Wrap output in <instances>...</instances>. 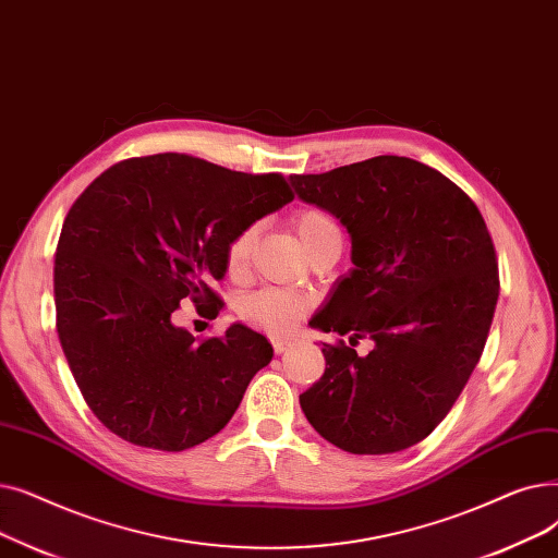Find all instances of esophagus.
<instances>
[{
    "mask_svg": "<svg viewBox=\"0 0 558 558\" xmlns=\"http://www.w3.org/2000/svg\"><path fill=\"white\" fill-rule=\"evenodd\" d=\"M290 344H293V342H290L288 338H272V348H275L277 354H283L290 348Z\"/></svg>",
    "mask_w": 558,
    "mask_h": 558,
    "instance_id": "esophagus-1",
    "label": "esophagus"
}]
</instances>
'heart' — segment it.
<instances>
[{
  "label": "heart",
  "instance_id": "obj_1",
  "mask_svg": "<svg viewBox=\"0 0 558 558\" xmlns=\"http://www.w3.org/2000/svg\"><path fill=\"white\" fill-rule=\"evenodd\" d=\"M295 229L300 233V241L304 250L329 233H340L336 220L323 208H302L295 216ZM256 241V225H247L238 231L225 252V263L229 275H241L252 256V247ZM311 300L295 290L286 288H260L256 293L247 295L238 304V315L241 320L254 329L268 331V333H288L293 331L302 317L308 313Z\"/></svg>",
  "mask_w": 558,
  "mask_h": 558
}]
</instances>
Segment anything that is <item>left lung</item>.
Listing matches in <instances>:
<instances>
[{
  "mask_svg": "<svg viewBox=\"0 0 558 558\" xmlns=\"http://www.w3.org/2000/svg\"><path fill=\"white\" fill-rule=\"evenodd\" d=\"M290 181L352 235L354 270L308 325L375 340L367 356L325 342L302 411L344 452H402L438 427L482 359L499 298L488 227L454 181L407 156Z\"/></svg>",
  "mask_w": 558,
  "mask_h": 558,
  "instance_id": "1",
  "label": "left lung"
}]
</instances>
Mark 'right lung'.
Wrapping results in <instances>:
<instances>
[{
    "label": "right lung",
    "mask_w": 558,
    "mask_h": 558,
    "mask_svg": "<svg viewBox=\"0 0 558 558\" xmlns=\"http://www.w3.org/2000/svg\"><path fill=\"white\" fill-rule=\"evenodd\" d=\"M293 197L279 172L177 151L126 158L76 197L57 245V331L106 429L163 452L225 429L272 344L243 325L195 338L172 315L191 300L216 317L229 241Z\"/></svg>",
    "instance_id": "add662e5"
}]
</instances>
